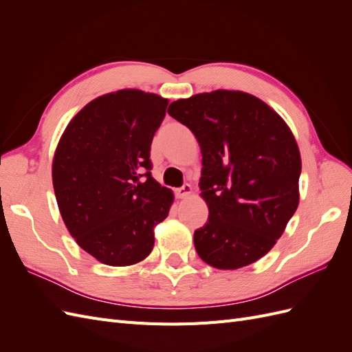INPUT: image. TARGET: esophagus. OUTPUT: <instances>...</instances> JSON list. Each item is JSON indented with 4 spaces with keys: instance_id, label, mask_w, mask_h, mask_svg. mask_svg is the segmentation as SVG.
<instances>
[{
    "instance_id": "1",
    "label": "esophagus",
    "mask_w": 352,
    "mask_h": 352,
    "mask_svg": "<svg viewBox=\"0 0 352 352\" xmlns=\"http://www.w3.org/2000/svg\"><path fill=\"white\" fill-rule=\"evenodd\" d=\"M190 194H192V186H190L189 184H185L182 188L176 189V195H177L179 198H186V197L190 195Z\"/></svg>"
}]
</instances>
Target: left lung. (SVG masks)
I'll return each instance as SVG.
<instances>
[{
  "instance_id": "left-lung-1",
  "label": "left lung",
  "mask_w": 352,
  "mask_h": 352,
  "mask_svg": "<svg viewBox=\"0 0 352 352\" xmlns=\"http://www.w3.org/2000/svg\"><path fill=\"white\" fill-rule=\"evenodd\" d=\"M167 113L189 127L202 154L199 189L208 221L194 233L202 261L235 270L264 257L300 202L301 155L282 117L242 91L177 100Z\"/></svg>"
}]
</instances>
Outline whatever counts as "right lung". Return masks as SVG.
Instances as JSON below:
<instances>
[{
  "instance_id": "obj_1",
  "label": "right lung",
  "mask_w": 352,
  "mask_h": 352,
  "mask_svg": "<svg viewBox=\"0 0 352 352\" xmlns=\"http://www.w3.org/2000/svg\"><path fill=\"white\" fill-rule=\"evenodd\" d=\"M168 100L120 89L92 100L63 132L52 185L63 221L100 263L123 267L146 258L154 228L173 192L151 176L150 151Z\"/></svg>"
}]
</instances>
